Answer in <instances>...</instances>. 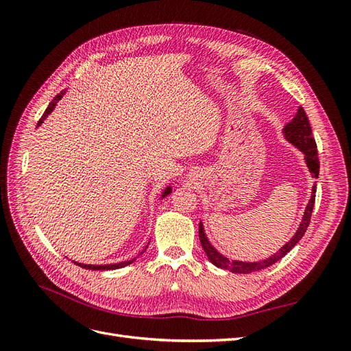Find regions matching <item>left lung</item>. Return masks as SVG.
Listing matches in <instances>:
<instances>
[{"mask_svg": "<svg viewBox=\"0 0 351 351\" xmlns=\"http://www.w3.org/2000/svg\"><path fill=\"white\" fill-rule=\"evenodd\" d=\"M282 133H284V137L287 141H289L291 145H294L297 149H300L303 152L304 162H306L307 168H309L312 177L317 178V176H319V158H317L316 142L313 139L309 119H307V115L302 107H299V110H297V114L294 115V119L289 124L284 125ZM315 193H316V183L312 187L311 200L304 209V215L302 218L299 228H297V231H295V234L289 241H287L277 253H274L272 256L263 259V261H258V262L230 261L228 258H226L224 254H221L214 246H212L210 241L208 240V237L205 234L204 224H202V221H200L199 222V239H200V244H202V247H204L208 259L214 263L215 267L222 268V269H228L234 274H250V272L261 271V269L271 267L272 263L278 262L281 258H284L285 254L289 253L304 236L307 227H309L311 217H312V210H313V205H315Z\"/></svg>", "mask_w": 351, "mask_h": 351, "instance_id": "left-lung-1", "label": "left lung"}]
</instances>
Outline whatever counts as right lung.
Returning <instances> with one entry per match:
<instances>
[{"label": "right lung", "instance_id": "obj_1", "mask_svg": "<svg viewBox=\"0 0 351 351\" xmlns=\"http://www.w3.org/2000/svg\"><path fill=\"white\" fill-rule=\"evenodd\" d=\"M64 93H66V90H61L57 97L51 101V104L48 105V108L45 110V112H44V115L40 117V120L38 121V127L45 121V119L47 117L54 111V108H56V105L58 104V101L64 97ZM173 192V189H171V186H167L165 189H164V192H162V195H161V199H164L167 195H169ZM147 249V246L143 249V252ZM143 252H141L139 253V256L141 254L143 253ZM136 261V258H133V259H130V261H124V262H120V263H111V265H84V263H79V262H74L76 265H79V267H82V268H84V269H92V271H108V269H119V268H123V267H127V265H130V263H133Z\"/></svg>", "mask_w": 351, "mask_h": 351}]
</instances>
